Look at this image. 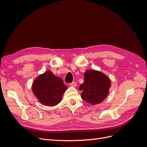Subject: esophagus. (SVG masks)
Instances as JSON below:
<instances>
[{"mask_svg": "<svg viewBox=\"0 0 147 147\" xmlns=\"http://www.w3.org/2000/svg\"><path fill=\"white\" fill-rule=\"evenodd\" d=\"M69 85L70 86H74V87H75V86H77V83H75V82H72V83H70V84H69Z\"/></svg>", "mask_w": 147, "mask_h": 147, "instance_id": "34e87169", "label": "esophagus"}]
</instances>
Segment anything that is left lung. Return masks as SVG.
Masks as SVG:
<instances>
[{"label": "left lung", "instance_id": "8db88e82", "mask_svg": "<svg viewBox=\"0 0 147 147\" xmlns=\"http://www.w3.org/2000/svg\"><path fill=\"white\" fill-rule=\"evenodd\" d=\"M84 83L79 87L82 98L88 103L96 105L103 101L109 94L110 80L99 71L88 70L84 74Z\"/></svg>", "mask_w": 147, "mask_h": 147}]
</instances>
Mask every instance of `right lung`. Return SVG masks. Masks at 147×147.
<instances>
[{"mask_svg":"<svg viewBox=\"0 0 147 147\" xmlns=\"http://www.w3.org/2000/svg\"><path fill=\"white\" fill-rule=\"evenodd\" d=\"M67 89L63 80L49 70L39 75L32 84L34 94L41 104L47 106L58 104Z\"/></svg>","mask_w":147,"mask_h":147,"instance_id":"right-lung-1","label":"right lung"}]
</instances>
